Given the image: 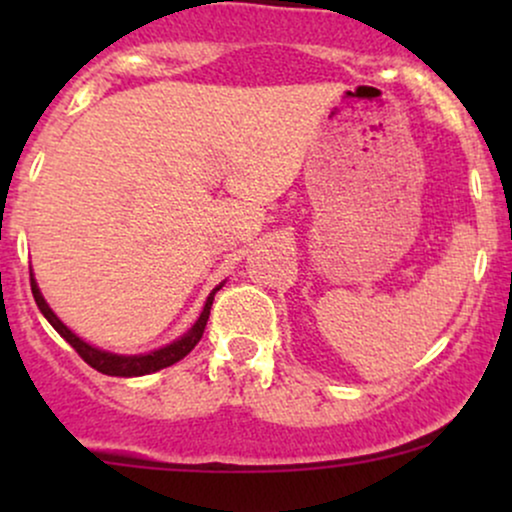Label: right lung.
Wrapping results in <instances>:
<instances>
[{
	"label": "right lung",
	"instance_id": "add662e5",
	"mask_svg": "<svg viewBox=\"0 0 512 512\" xmlns=\"http://www.w3.org/2000/svg\"><path fill=\"white\" fill-rule=\"evenodd\" d=\"M31 291H33L35 303H38L40 313L48 317L50 325L55 327L57 332H60V337L64 339V342H69V346H72L76 354L84 358L88 366L96 368L98 373H105V375H117V378H132V375L156 373V370L173 366V363H178L180 358H185L192 349H195L199 339H202L204 327H207L211 303H214V296H216V291H219V286H216V289L209 293L207 303H204L202 315H199V320L195 322V325H192V330L187 332L185 337H180L178 342L163 346V349L151 351V354H144V356H117V354H108V351H101V349H96V346L86 344L84 339L76 337L72 330H67V325H62L60 317H57L48 308V303H45L43 293H40L38 284H35L33 274H31Z\"/></svg>",
	"mask_w": 512,
	"mask_h": 512
}]
</instances>
